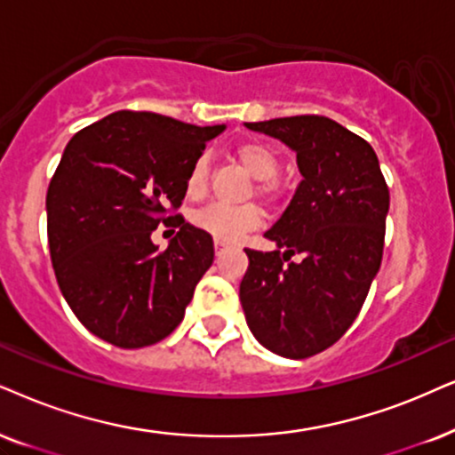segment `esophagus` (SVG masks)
<instances>
[{
  "instance_id": "esophagus-1",
  "label": "esophagus",
  "mask_w": 455,
  "mask_h": 455,
  "mask_svg": "<svg viewBox=\"0 0 455 455\" xmlns=\"http://www.w3.org/2000/svg\"><path fill=\"white\" fill-rule=\"evenodd\" d=\"M214 245H216V247H227V245H231V241H227V239H214Z\"/></svg>"
}]
</instances>
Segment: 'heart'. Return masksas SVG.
<instances>
[{"label":"heart","mask_w":455,"mask_h":455,"mask_svg":"<svg viewBox=\"0 0 455 455\" xmlns=\"http://www.w3.org/2000/svg\"><path fill=\"white\" fill-rule=\"evenodd\" d=\"M235 159L254 180H260V193L273 199L277 195L273 178L277 176L279 159L275 151L262 142H243L235 151ZM208 191V159L197 157L193 161L187 176V195L191 199H201ZM193 222L201 231L210 233L216 239L235 241L245 233L260 227V210L256 205H224L210 204L193 214Z\"/></svg>","instance_id":"1"}]
</instances>
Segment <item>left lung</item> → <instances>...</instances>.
<instances>
[{"instance_id":"left-lung-1","label":"left lung","mask_w":455,"mask_h":455,"mask_svg":"<svg viewBox=\"0 0 455 455\" xmlns=\"http://www.w3.org/2000/svg\"><path fill=\"white\" fill-rule=\"evenodd\" d=\"M245 128L290 147L302 180L264 233L277 250L245 247L239 300L264 348L307 359L340 340L363 307L382 262L388 187L370 142L330 117L296 115Z\"/></svg>"}]
</instances>
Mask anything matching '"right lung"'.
Returning <instances> with one entry per match:
<instances>
[{"instance_id":"add662e5","label":"right lung","mask_w":455,"mask_h":455,"mask_svg":"<svg viewBox=\"0 0 455 455\" xmlns=\"http://www.w3.org/2000/svg\"><path fill=\"white\" fill-rule=\"evenodd\" d=\"M222 132L117 111L68 140L45 197L50 256L67 304L100 340L142 348L185 317L214 241L165 212L180 208L193 161ZM161 221L179 227L165 251L150 239Z\"/></svg>"}]
</instances>
